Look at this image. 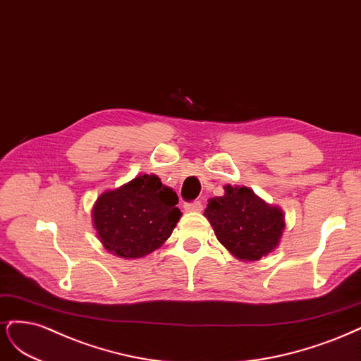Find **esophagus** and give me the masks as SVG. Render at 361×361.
I'll return each instance as SVG.
<instances>
[{
    "instance_id": "obj_1",
    "label": "esophagus",
    "mask_w": 361,
    "mask_h": 361,
    "mask_svg": "<svg viewBox=\"0 0 361 361\" xmlns=\"http://www.w3.org/2000/svg\"><path fill=\"white\" fill-rule=\"evenodd\" d=\"M184 210L190 213H200L202 212V204L200 201H193L189 204H184Z\"/></svg>"
}]
</instances>
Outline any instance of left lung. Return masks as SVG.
<instances>
[{"label":"left lung","mask_w":361,"mask_h":361,"mask_svg":"<svg viewBox=\"0 0 361 361\" xmlns=\"http://www.w3.org/2000/svg\"><path fill=\"white\" fill-rule=\"evenodd\" d=\"M222 196L208 200L204 212L220 244L240 261L269 257L286 226L282 208L265 202L246 185L226 184Z\"/></svg>","instance_id":"obj_1"}]
</instances>
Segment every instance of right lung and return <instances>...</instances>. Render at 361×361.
<instances>
[{"instance_id":"obj_1","label":"right lung","mask_w":361,"mask_h":361,"mask_svg":"<svg viewBox=\"0 0 361 361\" xmlns=\"http://www.w3.org/2000/svg\"><path fill=\"white\" fill-rule=\"evenodd\" d=\"M178 196L156 173L102 192L92 205L96 237L109 253L139 259L164 246L181 217Z\"/></svg>"}]
</instances>
